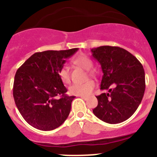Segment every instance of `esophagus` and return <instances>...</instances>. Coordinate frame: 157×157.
I'll use <instances>...</instances> for the list:
<instances>
[{
  "mask_svg": "<svg viewBox=\"0 0 157 157\" xmlns=\"http://www.w3.org/2000/svg\"><path fill=\"white\" fill-rule=\"evenodd\" d=\"M80 97H81L82 98H83V99H84V100L88 99V97L87 96H85V95H80Z\"/></svg>",
  "mask_w": 157,
  "mask_h": 157,
  "instance_id": "1",
  "label": "esophagus"
}]
</instances>
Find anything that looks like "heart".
Returning a JSON list of instances; mask_svg holds the SVG:
<instances>
[{
    "mask_svg": "<svg viewBox=\"0 0 157 157\" xmlns=\"http://www.w3.org/2000/svg\"><path fill=\"white\" fill-rule=\"evenodd\" d=\"M72 64H74L76 66H78L80 68H82L84 69L88 70L89 74H92L93 71L90 69L92 67V62L89 57L86 55H78L77 57L74 58L71 60ZM58 75L61 81L65 84H68L71 80V76H70L69 70L65 66L62 67L58 71ZM95 88V82L93 80L89 79L87 81L82 83H75L73 84L68 88V91L71 95H88L92 92L93 89Z\"/></svg>",
    "mask_w": 157,
    "mask_h": 157,
    "instance_id": "1",
    "label": "heart"
}]
</instances>
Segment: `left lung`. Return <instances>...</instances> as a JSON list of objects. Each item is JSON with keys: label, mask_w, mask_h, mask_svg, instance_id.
Masks as SVG:
<instances>
[{"label": "left lung", "mask_w": 157, "mask_h": 157, "mask_svg": "<svg viewBox=\"0 0 157 157\" xmlns=\"http://www.w3.org/2000/svg\"><path fill=\"white\" fill-rule=\"evenodd\" d=\"M103 72L100 89L108 90L96 96L98 105L92 111L103 122L116 124L132 116L144 95L145 71L138 59L128 51L115 46L91 50Z\"/></svg>", "instance_id": "8db88e82"}]
</instances>
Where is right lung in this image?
<instances>
[{"label": "right lung", "instance_id": "right-lung-1", "mask_svg": "<svg viewBox=\"0 0 157 157\" xmlns=\"http://www.w3.org/2000/svg\"><path fill=\"white\" fill-rule=\"evenodd\" d=\"M78 50L36 52L17 69L13 87L14 102L25 120L33 127L52 130L68 118L75 96L65 94L67 89L58 71L63 67L65 59Z\"/></svg>", "mask_w": 157, "mask_h": 157}]
</instances>
